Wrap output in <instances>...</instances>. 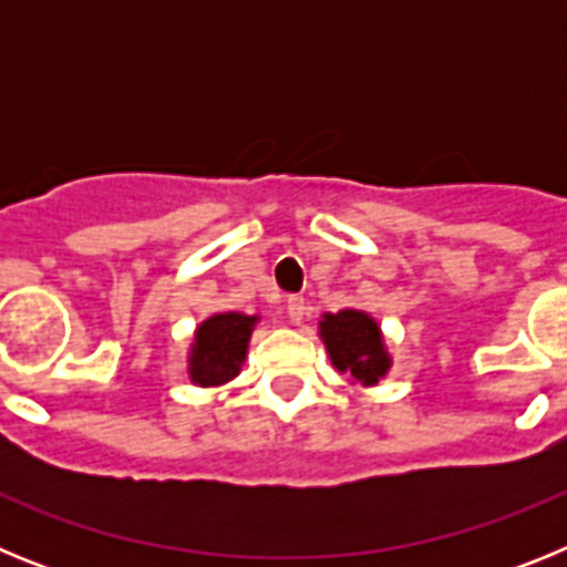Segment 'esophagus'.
<instances>
[{
    "label": "esophagus",
    "instance_id": "esophagus-1",
    "mask_svg": "<svg viewBox=\"0 0 567 567\" xmlns=\"http://www.w3.org/2000/svg\"><path fill=\"white\" fill-rule=\"evenodd\" d=\"M287 315L292 323H300L303 320V315H307V300L300 298V295H289L287 298Z\"/></svg>",
    "mask_w": 567,
    "mask_h": 567
}]
</instances>
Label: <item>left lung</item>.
Instances as JSON below:
<instances>
[{
    "label": "left lung",
    "mask_w": 567,
    "mask_h": 567,
    "mask_svg": "<svg viewBox=\"0 0 567 567\" xmlns=\"http://www.w3.org/2000/svg\"><path fill=\"white\" fill-rule=\"evenodd\" d=\"M320 334H323L332 363L340 372L352 374L358 383L372 385L389 372V358L383 352L380 329L369 315L354 312V309L327 315L320 323Z\"/></svg>",
    "instance_id": "1"
}]
</instances>
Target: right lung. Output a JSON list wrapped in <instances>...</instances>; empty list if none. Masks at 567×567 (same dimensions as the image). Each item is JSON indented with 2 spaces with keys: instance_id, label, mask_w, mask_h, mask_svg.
Masks as SVG:
<instances>
[{
  "instance_id": "add662e5",
  "label": "right lung",
  "mask_w": 567,
  "mask_h": 567,
  "mask_svg": "<svg viewBox=\"0 0 567 567\" xmlns=\"http://www.w3.org/2000/svg\"><path fill=\"white\" fill-rule=\"evenodd\" d=\"M255 318L238 312L215 315L195 332V349L189 358V374L198 385H221L238 374L247 354Z\"/></svg>"
}]
</instances>
